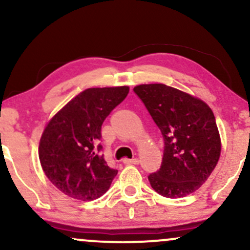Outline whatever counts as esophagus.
Masks as SVG:
<instances>
[{
  "instance_id": "obj_1",
  "label": "esophagus",
  "mask_w": 250,
  "mask_h": 250,
  "mask_svg": "<svg viewBox=\"0 0 250 250\" xmlns=\"http://www.w3.org/2000/svg\"><path fill=\"white\" fill-rule=\"evenodd\" d=\"M122 161L125 165H139L140 163V160L136 159V157L135 159H123Z\"/></svg>"
}]
</instances>
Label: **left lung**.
<instances>
[{
    "mask_svg": "<svg viewBox=\"0 0 250 250\" xmlns=\"http://www.w3.org/2000/svg\"><path fill=\"white\" fill-rule=\"evenodd\" d=\"M165 140L160 170L148 176L155 191L169 199L194 193L213 173L221 137L213 110L190 94L162 83L134 88Z\"/></svg>",
    "mask_w": 250,
    "mask_h": 250,
    "instance_id": "left-lung-1",
    "label": "left lung"
}]
</instances>
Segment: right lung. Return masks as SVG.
I'll return each instance as SVG.
<instances>
[{
    "mask_svg": "<svg viewBox=\"0 0 250 250\" xmlns=\"http://www.w3.org/2000/svg\"><path fill=\"white\" fill-rule=\"evenodd\" d=\"M128 93V85L85 89L45 125L40 162L45 176L64 195L93 201L110 187L117 170L99 154L101 125Z\"/></svg>",
    "mask_w": 250,
    "mask_h": 250,
    "instance_id": "obj_1",
    "label": "right lung"
}]
</instances>
